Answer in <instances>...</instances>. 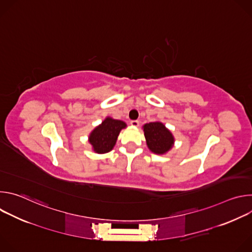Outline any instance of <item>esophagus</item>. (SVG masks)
Returning a JSON list of instances; mask_svg holds the SVG:
<instances>
[{"mask_svg": "<svg viewBox=\"0 0 252 252\" xmlns=\"http://www.w3.org/2000/svg\"><path fill=\"white\" fill-rule=\"evenodd\" d=\"M130 126H138V125H139V122L138 121H136V120H134V121H130Z\"/></svg>", "mask_w": 252, "mask_h": 252, "instance_id": "esophagus-1", "label": "esophagus"}]
</instances>
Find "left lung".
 <instances>
[{
    "mask_svg": "<svg viewBox=\"0 0 252 252\" xmlns=\"http://www.w3.org/2000/svg\"><path fill=\"white\" fill-rule=\"evenodd\" d=\"M143 131H145L148 147L153 153L162 155L172 148L173 136L161 123L147 124L143 126Z\"/></svg>",
    "mask_w": 252,
    "mask_h": 252,
    "instance_id": "8db88e82",
    "label": "left lung"
}]
</instances>
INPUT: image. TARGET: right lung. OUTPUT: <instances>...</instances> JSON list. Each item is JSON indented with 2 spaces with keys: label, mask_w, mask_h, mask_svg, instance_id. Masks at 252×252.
Masks as SVG:
<instances>
[{
  "label": "right lung",
  "mask_w": 252,
  "mask_h": 252,
  "mask_svg": "<svg viewBox=\"0 0 252 252\" xmlns=\"http://www.w3.org/2000/svg\"><path fill=\"white\" fill-rule=\"evenodd\" d=\"M126 126V125L122 121L106 118L90 135V142L94 151L97 154L111 152L116 145L120 131Z\"/></svg>",
  "instance_id": "add662e5"
}]
</instances>
